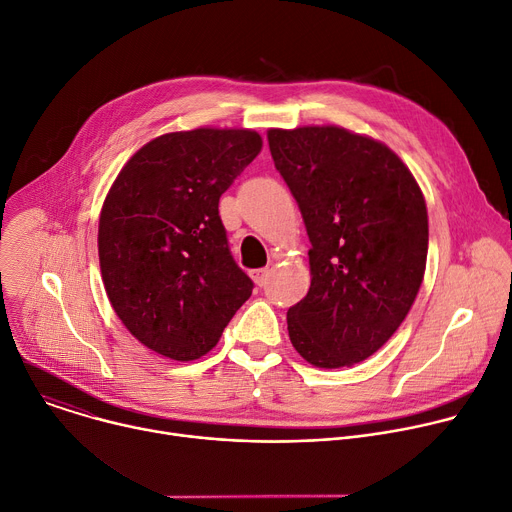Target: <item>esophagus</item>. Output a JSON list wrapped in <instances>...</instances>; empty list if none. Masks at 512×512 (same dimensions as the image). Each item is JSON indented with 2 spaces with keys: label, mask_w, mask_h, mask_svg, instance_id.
<instances>
[{
  "label": "esophagus",
  "mask_w": 512,
  "mask_h": 512,
  "mask_svg": "<svg viewBox=\"0 0 512 512\" xmlns=\"http://www.w3.org/2000/svg\"><path fill=\"white\" fill-rule=\"evenodd\" d=\"M251 277H253V281H255L257 285L265 287L267 281H269V277H271V269H269V267H265V269H253V271H251Z\"/></svg>",
  "instance_id": "esophagus-1"
}]
</instances>
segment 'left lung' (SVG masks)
I'll use <instances>...</instances> for the list:
<instances>
[{"mask_svg":"<svg viewBox=\"0 0 512 512\" xmlns=\"http://www.w3.org/2000/svg\"><path fill=\"white\" fill-rule=\"evenodd\" d=\"M267 139L312 243L289 340L314 367H348L377 352L415 302L429 241L423 194L375 139L334 125L269 129Z\"/></svg>","mask_w":512,"mask_h":512,"instance_id":"8db88e82","label":"left lung"}]
</instances>
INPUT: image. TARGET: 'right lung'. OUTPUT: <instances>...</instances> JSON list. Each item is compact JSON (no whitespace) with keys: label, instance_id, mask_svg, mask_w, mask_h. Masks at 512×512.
Instances as JSON below:
<instances>
[{"label":"right lung","instance_id":"right-lung-1","mask_svg":"<svg viewBox=\"0 0 512 512\" xmlns=\"http://www.w3.org/2000/svg\"><path fill=\"white\" fill-rule=\"evenodd\" d=\"M259 152L251 129L166 133L113 182L99 218L101 275L115 314L143 346L196 360L251 298L218 200Z\"/></svg>","mask_w":512,"mask_h":512}]
</instances>
